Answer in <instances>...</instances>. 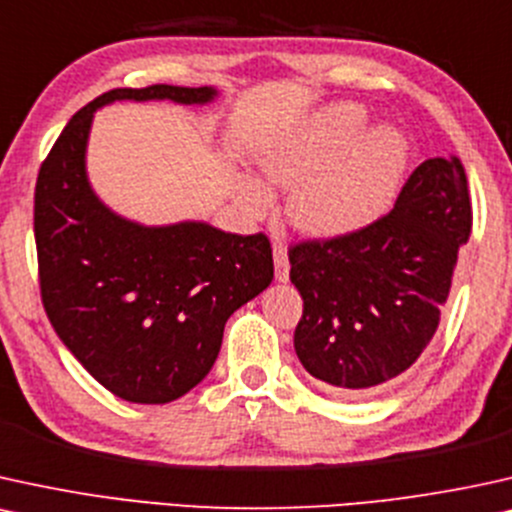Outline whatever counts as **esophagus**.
<instances>
[{"mask_svg": "<svg viewBox=\"0 0 512 512\" xmlns=\"http://www.w3.org/2000/svg\"><path fill=\"white\" fill-rule=\"evenodd\" d=\"M274 267H276V281H288L290 274V260H288V248L281 241L274 243Z\"/></svg>", "mask_w": 512, "mask_h": 512, "instance_id": "obj_1", "label": "esophagus"}]
</instances>
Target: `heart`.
I'll return each mask as SVG.
<instances>
[{
  "label": "heart",
  "instance_id": "1",
  "mask_svg": "<svg viewBox=\"0 0 512 512\" xmlns=\"http://www.w3.org/2000/svg\"><path fill=\"white\" fill-rule=\"evenodd\" d=\"M364 122L357 106H338L264 155L262 170L271 184L297 186L288 203L297 229L323 238L352 234L392 205L409 146L392 127H378L358 140ZM241 198L250 212L269 205L267 189L252 179L241 181Z\"/></svg>",
  "mask_w": 512,
  "mask_h": 512
}]
</instances>
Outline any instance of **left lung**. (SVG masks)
I'll use <instances>...</instances> for the list:
<instances>
[{"instance_id":"8db88e82","label":"left lung","mask_w":512,"mask_h":512,"mask_svg":"<svg viewBox=\"0 0 512 512\" xmlns=\"http://www.w3.org/2000/svg\"><path fill=\"white\" fill-rule=\"evenodd\" d=\"M470 231L461 160L430 158L387 215L352 234L290 245V281L304 300L293 338L302 366L342 397L390 385L435 335Z\"/></svg>"}]
</instances>
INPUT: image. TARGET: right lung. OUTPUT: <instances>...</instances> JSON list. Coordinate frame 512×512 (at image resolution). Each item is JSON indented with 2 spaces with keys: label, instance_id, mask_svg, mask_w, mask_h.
I'll list each match as a JSON object with an SVG mask.
<instances>
[{
  "label": "right lung",
  "instance_id": "right-lung-1",
  "mask_svg": "<svg viewBox=\"0 0 512 512\" xmlns=\"http://www.w3.org/2000/svg\"><path fill=\"white\" fill-rule=\"evenodd\" d=\"M210 87L111 89L80 108L40 167L35 245L44 312L89 375L134 404H167L215 364L224 323L274 278L262 234L203 222L139 226L113 215L84 172L94 111L118 99L208 103Z\"/></svg>",
  "mask_w": 512,
  "mask_h": 512
}]
</instances>
